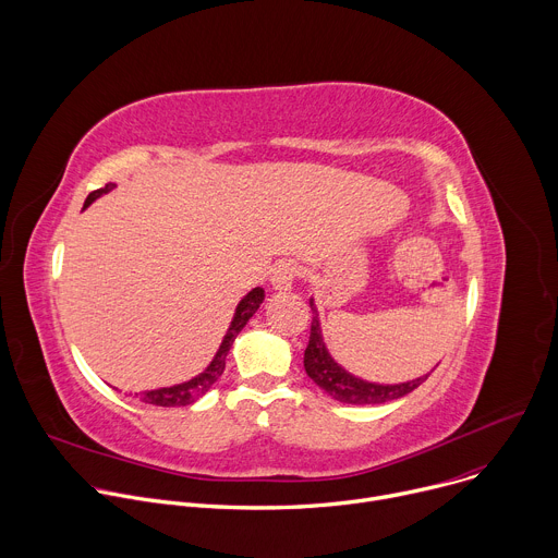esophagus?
I'll return each instance as SVG.
<instances>
[{"instance_id":"1","label":"esophagus","mask_w":558,"mask_h":558,"mask_svg":"<svg viewBox=\"0 0 558 558\" xmlns=\"http://www.w3.org/2000/svg\"><path fill=\"white\" fill-rule=\"evenodd\" d=\"M295 276H298V265L291 263V260H282V263H278V265L271 269L269 280H271V287H274L276 291H287V289L293 287Z\"/></svg>"}]
</instances>
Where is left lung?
<instances>
[{
  "instance_id": "left-lung-1",
  "label": "left lung",
  "mask_w": 558,
  "mask_h": 558,
  "mask_svg": "<svg viewBox=\"0 0 558 558\" xmlns=\"http://www.w3.org/2000/svg\"><path fill=\"white\" fill-rule=\"evenodd\" d=\"M308 304H311L313 317H311L308 344L304 351V371L317 386H320L325 392H329L333 400L342 404H355V407L384 404L390 400H400V397L409 395L411 390H415L420 384L428 379L430 373L402 384H375V381H366L362 377L351 375L327 351L323 340V329H320V315H317L313 298L308 300Z\"/></svg>"
}]
</instances>
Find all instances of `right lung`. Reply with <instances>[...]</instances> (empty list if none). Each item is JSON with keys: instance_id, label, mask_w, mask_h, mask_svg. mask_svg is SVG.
Wrapping results in <instances>:
<instances>
[{"instance_id": "add662e5", "label": "right lung", "mask_w": 558, "mask_h": 558, "mask_svg": "<svg viewBox=\"0 0 558 558\" xmlns=\"http://www.w3.org/2000/svg\"><path fill=\"white\" fill-rule=\"evenodd\" d=\"M114 187H117L114 183H108L106 187L90 192L88 198H86V203H84V209H86L93 201H97L99 196L108 194V192L114 190ZM263 300H265V289L256 287V289H252L241 302H238L235 313H233V320H231V325H229V329H227V333H225V338H222V344H220V349L216 351L211 364H209L203 373H198L196 377H192L190 381H183V384H174V386H166V388H154V390H143V392H141V402L154 404V407H187V404H194V402L198 400V397H203V395L218 381V377L222 375V371H225V357H227V353H229V349H231L235 336L243 331V327L250 323V317L258 311V306L263 304Z\"/></svg>"}]
</instances>
